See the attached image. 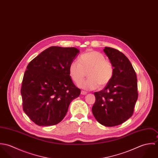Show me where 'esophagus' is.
Returning a JSON list of instances; mask_svg holds the SVG:
<instances>
[{"label": "esophagus", "instance_id": "obj_1", "mask_svg": "<svg viewBox=\"0 0 158 158\" xmlns=\"http://www.w3.org/2000/svg\"><path fill=\"white\" fill-rule=\"evenodd\" d=\"M81 95H86V94H87V92L84 91V90H81Z\"/></svg>", "mask_w": 158, "mask_h": 158}]
</instances>
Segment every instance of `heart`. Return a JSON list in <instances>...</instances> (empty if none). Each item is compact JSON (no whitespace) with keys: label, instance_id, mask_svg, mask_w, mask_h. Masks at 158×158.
I'll list each match as a JSON object with an SVG mask.
<instances>
[{"label":"heart","instance_id":"obj_1","mask_svg":"<svg viewBox=\"0 0 158 158\" xmlns=\"http://www.w3.org/2000/svg\"><path fill=\"white\" fill-rule=\"evenodd\" d=\"M77 61H73L69 67V74L73 82H81L87 72L89 78L79 86L87 90L103 88L111 81L114 73L113 64L105 59L100 52L88 50L80 55Z\"/></svg>","mask_w":158,"mask_h":158}]
</instances>
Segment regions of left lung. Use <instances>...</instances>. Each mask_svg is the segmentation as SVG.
I'll list each match as a JSON object with an SVG mask.
<instances>
[{"label":"left lung","instance_id":"1","mask_svg":"<svg viewBox=\"0 0 158 158\" xmlns=\"http://www.w3.org/2000/svg\"><path fill=\"white\" fill-rule=\"evenodd\" d=\"M103 51L113 64L114 73L103 90L94 92L96 100L92 111L100 124L114 127L132 116L138 98L137 80L131 63L123 53L106 47Z\"/></svg>","mask_w":158,"mask_h":158}]
</instances>
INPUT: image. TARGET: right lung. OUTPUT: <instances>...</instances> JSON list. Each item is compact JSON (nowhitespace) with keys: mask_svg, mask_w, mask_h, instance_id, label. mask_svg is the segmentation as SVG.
<instances>
[{"mask_svg":"<svg viewBox=\"0 0 158 158\" xmlns=\"http://www.w3.org/2000/svg\"><path fill=\"white\" fill-rule=\"evenodd\" d=\"M80 52L75 47H50L31 60L23 77V110L39 126L58 124L81 90L72 82L69 67Z\"/></svg>","mask_w":158,"mask_h":158,"instance_id":"right-lung-1","label":"right lung"}]
</instances>
